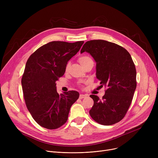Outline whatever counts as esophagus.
Segmentation results:
<instances>
[{
	"instance_id": "1",
	"label": "esophagus",
	"mask_w": 158,
	"mask_h": 158,
	"mask_svg": "<svg viewBox=\"0 0 158 158\" xmlns=\"http://www.w3.org/2000/svg\"><path fill=\"white\" fill-rule=\"evenodd\" d=\"M86 96V95H84V94H80V95H79V98H80V99H82V98H85Z\"/></svg>"
}]
</instances>
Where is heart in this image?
<instances>
[{"label": "heart", "mask_w": 158, "mask_h": 158, "mask_svg": "<svg viewBox=\"0 0 158 158\" xmlns=\"http://www.w3.org/2000/svg\"><path fill=\"white\" fill-rule=\"evenodd\" d=\"M79 63H81V64L84 67L85 66H86V65L88 64L89 63L92 62V61H92V60L91 59V58H90L89 56H82L79 57ZM69 66H70V63H68L67 64H66V70H68V69L69 68Z\"/></svg>", "instance_id": "heart-1"}]
</instances>
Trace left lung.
Masks as SVG:
<instances>
[{
  "label": "left lung",
  "mask_w": 158,
  "mask_h": 158,
  "mask_svg": "<svg viewBox=\"0 0 158 158\" xmlns=\"http://www.w3.org/2000/svg\"><path fill=\"white\" fill-rule=\"evenodd\" d=\"M88 52L96 62V77L107 88L101 99L91 95L94 104L89 114L95 122L110 126L120 122L131 104L136 88V70L130 54L122 47L106 40H90L81 53Z\"/></svg>",
  "instance_id": "left-lung-1"
}]
</instances>
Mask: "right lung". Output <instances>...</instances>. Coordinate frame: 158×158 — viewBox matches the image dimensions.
Instances as JSON below:
<instances>
[{"label": "right lung", "mask_w": 158, "mask_h": 158, "mask_svg": "<svg viewBox=\"0 0 158 158\" xmlns=\"http://www.w3.org/2000/svg\"><path fill=\"white\" fill-rule=\"evenodd\" d=\"M83 44V41H51L29 57L22 77V86L27 110L40 126L55 129L67 121L70 107L79 94L69 91L59 95L56 82L63 76L68 61Z\"/></svg>", "instance_id": "right-lung-1"}]
</instances>
